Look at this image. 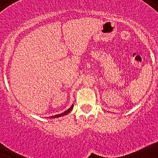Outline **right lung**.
Returning <instances> with one entry per match:
<instances>
[{
  "label": "right lung",
  "mask_w": 158,
  "mask_h": 158,
  "mask_svg": "<svg viewBox=\"0 0 158 158\" xmlns=\"http://www.w3.org/2000/svg\"><path fill=\"white\" fill-rule=\"evenodd\" d=\"M73 105H72V106H70V108H68L67 110H65L64 112H63V113L59 114H56V115H55V116H52V117H50V118H57V117H62V116L67 115V114H68L69 112L70 111V110L73 109Z\"/></svg>",
  "instance_id": "right-lung-1"
}]
</instances>
